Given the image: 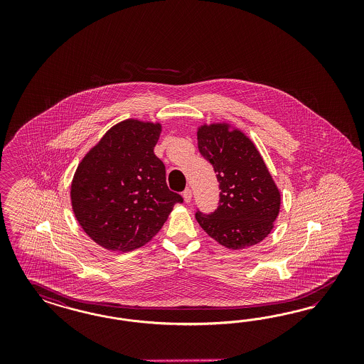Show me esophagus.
I'll return each instance as SVG.
<instances>
[{
  "mask_svg": "<svg viewBox=\"0 0 364 364\" xmlns=\"http://www.w3.org/2000/svg\"><path fill=\"white\" fill-rule=\"evenodd\" d=\"M183 198H184L186 203H189V201L192 200V191H191L189 188H187V189L183 192Z\"/></svg>",
  "mask_w": 364,
  "mask_h": 364,
  "instance_id": "esophagus-1",
  "label": "esophagus"
}]
</instances>
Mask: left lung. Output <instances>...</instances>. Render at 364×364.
I'll return each instance as SVG.
<instances>
[{
	"label": "left lung",
	"instance_id": "8db88e82",
	"mask_svg": "<svg viewBox=\"0 0 364 364\" xmlns=\"http://www.w3.org/2000/svg\"><path fill=\"white\" fill-rule=\"evenodd\" d=\"M198 145L218 173L220 188L218 210L196 212L200 227L230 250L262 242L280 210V192L262 154L242 131L225 122L201 125Z\"/></svg>",
	"mask_w": 364,
	"mask_h": 364
}]
</instances>
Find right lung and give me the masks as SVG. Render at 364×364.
<instances>
[{"instance_id":"add662e5","label":"right lung","mask_w":364,"mask_h":364,"mask_svg":"<svg viewBox=\"0 0 364 364\" xmlns=\"http://www.w3.org/2000/svg\"><path fill=\"white\" fill-rule=\"evenodd\" d=\"M161 124L128 119L112 127L78 164L70 200L81 228L110 251L149 242L183 198L169 191L154 154Z\"/></svg>"}]
</instances>
